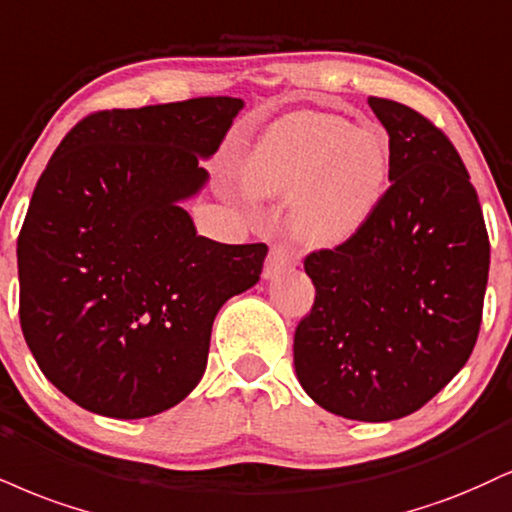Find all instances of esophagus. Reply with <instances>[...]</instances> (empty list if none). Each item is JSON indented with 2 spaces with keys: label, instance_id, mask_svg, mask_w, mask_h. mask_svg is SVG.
<instances>
[{
  "label": "esophagus",
  "instance_id": "obj_1",
  "mask_svg": "<svg viewBox=\"0 0 512 512\" xmlns=\"http://www.w3.org/2000/svg\"><path fill=\"white\" fill-rule=\"evenodd\" d=\"M295 264V252L288 248V245H274L272 250H269V257L267 262H264V279H274V276H279L281 272H286V269H291Z\"/></svg>",
  "mask_w": 512,
  "mask_h": 512
}]
</instances>
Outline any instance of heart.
I'll list each match as a JSON object with an SVG mask.
<instances>
[{
  "instance_id": "b5f03b06",
  "label": "heart",
  "mask_w": 512,
  "mask_h": 512,
  "mask_svg": "<svg viewBox=\"0 0 512 512\" xmlns=\"http://www.w3.org/2000/svg\"><path fill=\"white\" fill-rule=\"evenodd\" d=\"M255 197H290L295 231L307 243L336 245L374 217L391 181L389 138L343 116L293 112L264 131L240 164Z\"/></svg>"
}]
</instances>
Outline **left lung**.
Listing matches in <instances>:
<instances>
[{"instance_id":"obj_1","label":"left lung","mask_w":512,"mask_h":512,"mask_svg":"<svg viewBox=\"0 0 512 512\" xmlns=\"http://www.w3.org/2000/svg\"><path fill=\"white\" fill-rule=\"evenodd\" d=\"M391 186L362 231L305 257L315 305L293 338L300 386L346 420L391 422L465 367L482 326L489 233L463 159L420 112L369 97Z\"/></svg>"}]
</instances>
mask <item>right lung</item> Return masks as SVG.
Listing matches in <instances>:
<instances>
[{
	"label": "right lung",
	"instance_id": "right-lung-1",
	"mask_svg": "<svg viewBox=\"0 0 512 512\" xmlns=\"http://www.w3.org/2000/svg\"><path fill=\"white\" fill-rule=\"evenodd\" d=\"M243 100L104 109L66 133L18 233L21 329L80 408L140 420L200 384L221 305L260 281L267 245L197 236L183 200Z\"/></svg>",
	"mask_w": 512,
	"mask_h": 512
}]
</instances>
